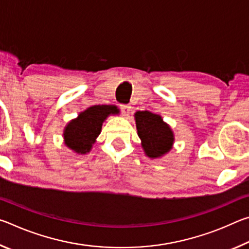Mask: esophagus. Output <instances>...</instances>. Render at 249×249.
<instances>
[{
	"instance_id": "1",
	"label": "esophagus",
	"mask_w": 249,
	"mask_h": 249,
	"mask_svg": "<svg viewBox=\"0 0 249 249\" xmlns=\"http://www.w3.org/2000/svg\"><path fill=\"white\" fill-rule=\"evenodd\" d=\"M121 111H122V114H123L124 116H128L130 111H132V107L127 104H123V105H121Z\"/></svg>"
}]
</instances>
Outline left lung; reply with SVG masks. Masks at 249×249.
<instances>
[{
    "label": "left lung",
    "mask_w": 249,
    "mask_h": 249,
    "mask_svg": "<svg viewBox=\"0 0 249 249\" xmlns=\"http://www.w3.org/2000/svg\"><path fill=\"white\" fill-rule=\"evenodd\" d=\"M138 137L148 158H161L171 150L175 134L162 117L149 111H137L134 114Z\"/></svg>",
    "instance_id": "1"
}]
</instances>
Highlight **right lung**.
<instances>
[{"instance_id":"add662e5","label":"right lung","mask_w":249,"mask_h":249,"mask_svg":"<svg viewBox=\"0 0 249 249\" xmlns=\"http://www.w3.org/2000/svg\"><path fill=\"white\" fill-rule=\"evenodd\" d=\"M120 114L115 105H93L79 113L64 129L65 145L78 155L90 153L102 129L103 122L109 115Z\"/></svg>"}]
</instances>
